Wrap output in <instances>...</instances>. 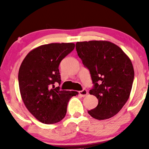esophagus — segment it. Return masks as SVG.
Wrapping results in <instances>:
<instances>
[{
  "mask_svg": "<svg viewBox=\"0 0 149 149\" xmlns=\"http://www.w3.org/2000/svg\"><path fill=\"white\" fill-rule=\"evenodd\" d=\"M79 95L81 96L82 97H86L87 94H88V91H87L86 89H83L82 91H79Z\"/></svg>",
  "mask_w": 149,
  "mask_h": 149,
  "instance_id": "34e87169",
  "label": "esophagus"
}]
</instances>
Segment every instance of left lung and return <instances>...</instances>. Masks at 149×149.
<instances>
[{"label": "left lung", "instance_id": "1", "mask_svg": "<svg viewBox=\"0 0 149 149\" xmlns=\"http://www.w3.org/2000/svg\"><path fill=\"white\" fill-rule=\"evenodd\" d=\"M76 49L94 84L89 94L99 101L88 113L97 120L115 116L130 97L134 79L131 61L120 47L108 41L78 42Z\"/></svg>", "mask_w": 149, "mask_h": 149}]
</instances>
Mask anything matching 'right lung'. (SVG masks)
<instances>
[{
    "instance_id": "add662e5",
    "label": "right lung",
    "mask_w": 149,
    "mask_h": 149,
    "mask_svg": "<svg viewBox=\"0 0 149 149\" xmlns=\"http://www.w3.org/2000/svg\"><path fill=\"white\" fill-rule=\"evenodd\" d=\"M73 43H51L34 48L27 54L19 70V85L25 106L37 120L55 124L65 118L67 105L77 91H61L60 63L73 50Z\"/></svg>"
}]
</instances>
